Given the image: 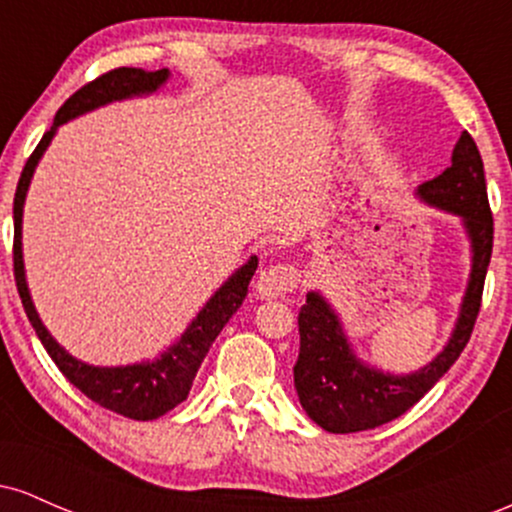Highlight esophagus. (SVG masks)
Returning a JSON list of instances; mask_svg holds the SVG:
<instances>
[{
	"label": "esophagus",
	"instance_id": "obj_1",
	"mask_svg": "<svg viewBox=\"0 0 512 512\" xmlns=\"http://www.w3.org/2000/svg\"><path fill=\"white\" fill-rule=\"evenodd\" d=\"M298 281H301V272L293 264L279 262L262 269L260 276H257V291H260L262 298H281L296 289Z\"/></svg>",
	"mask_w": 512,
	"mask_h": 512
}]
</instances>
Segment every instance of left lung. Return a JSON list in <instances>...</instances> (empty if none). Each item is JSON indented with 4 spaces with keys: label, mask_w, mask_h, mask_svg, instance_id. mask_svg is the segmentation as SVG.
Returning a JSON list of instances; mask_svg holds the SVG:
<instances>
[{
    "label": "left lung",
    "mask_w": 512,
    "mask_h": 512,
    "mask_svg": "<svg viewBox=\"0 0 512 512\" xmlns=\"http://www.w3.org/2000/svg\"><path fill=\"white\" fill-rule=\"evenodd\" d=\"M416 195L431 207L460 216L467 231L472 272L460 317L448 344L428 366L409 375H392L356 358L332 305L317 291H310L298 313L301 351L293 366V383L305 414L330 433L368 431L402 416L448 373L472 337L493 250V216L486 197L484 161L472 134L462 132L450 166L438 178L419 185Z\"/></svg>",
    "instance_id": "8db88e82"
}]
</instances>
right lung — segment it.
<instances>
[{"instance_id":"obj_1","label":"right lung","mask_w":512,"mask_h":512,"mask_svg":"<svg viewBox=\"0 0 512 512\" xmlns=\"http://www.w3.org/2000/svg\"><path fill=\"white\" fill-rule=\"evenodd\" d=\"M168 69H158V72H144V69L134 67H120L113 72H105L98 79L88 81L81 86L74 96H69L60 110H57L55 122L48 132L43 134L40 144L35 146L31 158L21 170L19 185H16L14 195V276H16V289H19L23 310H26L28 320H31L35 334L43 342L45 351H48L55 366L62 370L64 378L72 383L76 390H81L88 399L101 404L103 409L115 411V414L127 416L134 421H151L163 416L166 411L178 407L182 399L190 395L192 380H195L199 366H202L204 356L209 354V346L219 337L233 313L243 305L245 296H248V286L252 274L257 269V257H250L243 267L238 269L226 284L221 286L214 296L209 298L207 305L199 310V315L192 320L185 334L163 351L156 361L134 363V366H115V368H101V366H88V363L79 361V358L69 356L60 344L52 339V334L45 330L40 322L35 305L31 301L26 284V272H23V250H21V221H23V202H26L28 185H31L33 170L38 166L40 156L45 154L52 137H55L57 127L64 125L67 120L96 110L101 105H108L113 101H125L132 96H144V93H154L158 86L168 81Z\"/></svg>"}]
</instances>
